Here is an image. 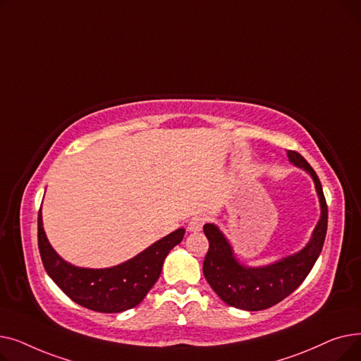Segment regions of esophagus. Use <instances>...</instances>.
<instances>
[{
	"mask_svg": "<svg viewBox=\"0 0 361 361\" xmlns=\"http://www.w3.org/2000/svg\"><path fill=\"white\" fill-rule=\"evenodd\" d=\"M204 222H206V218H204V216H202V215L195 216V218H192V221H190V222H188V226H187V228H188V231H192V233L202 231Z\"/></svg>",
	"mask_w": 361,
	"mask_h": 361,
	"instance_id": "34e87169",
	"label": "esophagus"
}]
</instances>
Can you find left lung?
<instances>
[{
    "mask_svg": "<svg viewBox=\"0 0 361 361\" xmlns=\"http://www.w3.org/2000/svg\"><path fill=\"white\" fill-rule=\"evenodd\" d=\"M288 159L312 176L320 202V219L305 249L268 267L249 268L234 257L230 243L214 224H206L203 233L209 241L203 262V275L212 290L228 306L257 312L269 309L293 291L310 274L324 247L328 228V204L322 184L310 164L298 152L288 150Z\"/></svg>",
    "mask_w": 361,
    "mask_h": 361,
    "instance_id": "8db88e82",
    "label": "left lung"
}]
</instances>
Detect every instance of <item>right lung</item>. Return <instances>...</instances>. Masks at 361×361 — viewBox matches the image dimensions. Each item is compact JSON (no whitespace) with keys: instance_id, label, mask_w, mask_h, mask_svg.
<instances>
[{"instance_id":"1","label":"right lung","mask_w":361,"mask_h":361,"mask_svg":"<svg viewBox=\"0 0 361 361\" xmlns=\"http://www.w3.org/2000/svg\"><path fill=\"white\" fill-rule=\"evenodd\" d=\"M180 228L154 243L133 259L114 268H78L63 260L45 235L41 209L37 214V247L47 274L78 305L101 313H118L136 307L158 281L169 250L181 243Z\"/></svg>"}]
</instances>
